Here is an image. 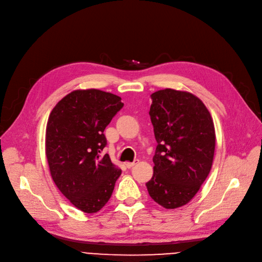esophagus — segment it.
<instances>
[{"label":"esophagus","instance_id":"34e87169","mask_svg":"<svg viewBox=\"0 0 262 262\" xmlns=\"http://www.w3.org/2000/svg\"><path fill=\"white\" fill-rule=\"evenodd\" d=\"M138 163H140V160H135L134 162H131V163H126V166L128 167V168H131V167H133V166H135L136 164H138Z\"/></svg>","mask_w":262,"mask_h":262}]
</instances>
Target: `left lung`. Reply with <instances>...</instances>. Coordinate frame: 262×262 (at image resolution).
I'll list each match as a JSON object with an SVG mask.
<instances>
[{
  "label": "left lung",
  "instance_id": "obj_1",
  "mask_svg": "<svg viewBox=\"0 0 262 262\" xmlns=\"http://www.w3.org/2000/svg\"><path fill=\"white\" fill-rule=\"evenodd\" d=\"M151 98L158 146L146 186L158 204L173 209L190 202L209 174L216 132L207 107L189 92L164 89Z\"/></svg>",
  "mask_w": 262,
  "mask_h": 262
}]
</instances>
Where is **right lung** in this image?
Masks as SVG:
<instances>
[{
    "label": "right lung",
    "mask_w": 262,
    "mask_h": 262,
    "mask_svg": "<svg viewBox=\"0 0 262 262\" xmlns=\"http://www.w3.org/2000/svg\"><path fill=\"white\" fill-rule=\"evenodd\" d=\"M124 103L97 89L75 90L52 110L45 132V155L53 181L69 201L86 213L109 201L121 170L109 155L103 134Z\"/></svg>",
    "instance_id": "add662e5"
}]
</instances>
